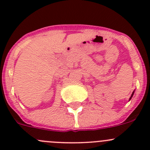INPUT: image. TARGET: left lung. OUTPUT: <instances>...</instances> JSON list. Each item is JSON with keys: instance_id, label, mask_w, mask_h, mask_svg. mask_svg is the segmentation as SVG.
I'll return each mask as SVG.
<instances>
[{"instance_id": "8db88e82", "label": "left lung", "mask_w": 150, "mask_h": 150, "mask_svg": "<svg viewBox=\"0 0 150 150\" xmlns=\"http://www.w3.org/2000/svg\"><path fill=\"white\" fill-rule=\"evenodd\" d=\"M134 91L133 92V93H132V94H131V97H130L129 100H131V98H132V96H133V95H134Z\"/></svg>"}]
</instances>
